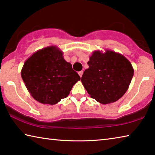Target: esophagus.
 <instances>
[{"label": "esophagus", "mask_w": 155, "mask_h": 155, "mask_svg": "<svg viewBox=\"0 0 155 155\" xmlns=\"http://www.w3.org/2000/svg\"><path fill=\"white\" fill-rule=\"evenodd\" d=\"M83 71H80V72H78V74H79V76H80V77H82V75H83Z\"/></svg>", "instance_id": "obj_1"}]
</instances>
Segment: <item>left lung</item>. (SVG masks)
<instances>
[{"label":"left lung","instance_id":"8db88e82","mask_svg":"<svg viewBox=\"0 0 155 155\" xmlns=\"http://www.w3.org/2000/svg\"><path fill=\"white\" fill-rule=\"evenodd\" d=\"M81 77L84 87L91 98L106 104L124 96L134 74L130 62L118 52L105 50L95 51L87 62Z\"/></svg>","mask_w":155,"mask_h":155}]
</instances>
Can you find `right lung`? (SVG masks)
Here are the masks:
<instances>
[{
	"mask_svg": "<svg viewBox=\"0 0 155 155\" xmlns=\"http://www.w3.org/2000/svg\"><path fill=\"white\" fill-rule=\"evenodd\" d=\"M21 77L34 99L51 105L66 98L81 79L55 46L38 50L28 57L21 70Z\"/></svg>",
	"mask_w": 155,
	"mask_h": 155,
	"instance_id": "obj_1",
	"label": "right lung"
}]
</instances>
